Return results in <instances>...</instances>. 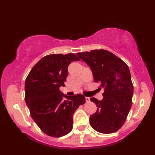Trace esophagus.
<instances>
[{
  "label": "esophagus",
  "mask_w": 155,
  "mask_h": 155,
  "mask_svg": "<svg viewBox=\"0 0 155 155\" xmlns=\"http://www.w3.org/2000/svg\"><path fill=\"white\" fill-rule=\"evenodd\" d=\"M85 101H86L87 103H88V102H90V98L89 97H85Z\"/></svg>",
  "instance_id": "1"
}]
</instances>
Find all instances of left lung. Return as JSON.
Returning a JSON list of instances; mask_svg holds the SVG:
<instances>
[{"label":"left lung","instance_id":"8db88e82","mask_svg":"<svg viewBox=\"0 0 155 155\" xmlns=\"http://www.w3.org/2000/svg\"><path fill=\"white\" fill-rule=\"evenodd\" d=\"M77 54L89 66L94 82L101 83L104 91L101 101L91 98L97 107L90 117L91 127L101 133L116 132L124 123L132 106L134 88L129 68L120 58L103 49Z\"/></svg>","mask_w":155,"mask_h":155}]
</instances>
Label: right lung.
I'll return each instance as SVG.
<instances>
[{
    "label": "right lung",
    "instance_id": "add662e5",
    "mask_svg": "<svg viewBox=\"0 0 155 155\" xmlns=\"http://www.w3.org/2000/svg\"><path fill=\"white\" fill-rule=\"evenodd\" d=\"M77 55L52 54L42 58L25 81V102L32 119L47 135L61 137L70 133L72 116L85 103L83 94L68 97L59 90L64 87L68 67L79 61Z\"/></svg>",
    "mask_w": 155,
    "mask_h": 155
}]
</instances>
